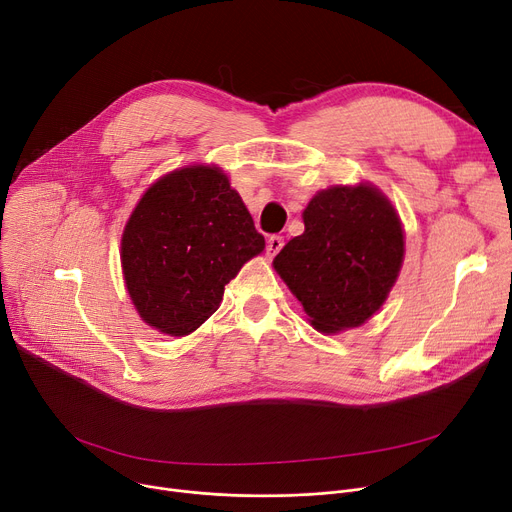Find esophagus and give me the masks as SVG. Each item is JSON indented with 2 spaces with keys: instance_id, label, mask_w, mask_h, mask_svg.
Returning a JSON list of instances; mask_svg holds the SVG:
<instances>
[{
  "instance_id": "obj_1",
  "label": "esophagus",
  "mask_w": 512,
  "mask_h": 512,
  "mask_svg": "<svg viewBox=\"0 0 512 512\" xmlns=\"http://www.w3.org/2000/svg\"><path fill=\"white\" fill-rule=\"evenodd\" d=\"M282 247H284V238L282 236H270L268 247H265V253H268V257H274V255L280 253Z\"/></svg>"
}]
</instances>
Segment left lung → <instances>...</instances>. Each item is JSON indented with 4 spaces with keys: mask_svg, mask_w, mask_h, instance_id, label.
<instances>
[{
    "mask_svg": "<svg viewBox=\"0 0 512 512\" xmlns=\"http://www.w3.org/2000/svg\"><path fill=\"white\" fill-rule=\"evenodd\" d=\"M303 224L274 270L316 330L362 326L385 303L404 261L402 221L389 198L370 184L332 186L311 198Z\"/></svg>",
    "mask_w": 512,
    "mask_h": 512,
    "instance_id": "8db88e82",
    "label": "left lung"
}]
</instances>
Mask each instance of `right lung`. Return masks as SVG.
<instances>
[{"label":"right lung","mask_w":512,"mask_h":512,"mask_svg":"<svg viewBox=\"0 0 512 512\" xmlns=\"http://www.w3.org/2000/svg\"><path fill=\"white\" fill-rule=\"evenodd\" d=\"M263 247L224 171L209 165L171 171L146 190L123 230L127 293L148 326L171 337L190 335Z\"/></svg>","instance_id":"add662e5"}]
</instances>
